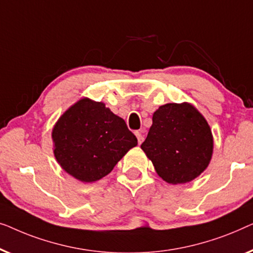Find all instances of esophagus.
I'll list each match as a JSON object with an SVG mask.
<instances>
[{"mask_svg":"<svg viewBox=\"0 0 253 253\" xmlns=\"http://www.w3.org/2000/svg\"><path fill=\"white\" fill-rule=\"evenodd\" d=\"M135 135H136V137H137V141H138V143H142V142H143V140H144V137H143V134H142V131H135Z\"/></svg>","mask_w":253,"mask_h":253,"instance_id":"1","label":"esophagus"}]
</instances>
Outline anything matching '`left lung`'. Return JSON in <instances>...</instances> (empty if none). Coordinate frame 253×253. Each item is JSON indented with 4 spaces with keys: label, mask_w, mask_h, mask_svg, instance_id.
Returning <instances> with one entry per match:
<instances>
[{
    "label": "left lung",
    "mask_w": 253,
    "mask_h": 253,
    "mask_svg": "<svg viewBox=\"0 0 253 253\" xmlns=\"http://www.w3.org/2000/svg\"><path fill=\"white\" fill-rule=\"evenodd\" d=\"M141 149L164 181L187 183L208 169L213 154V135L193 104L167 103L154 112Z\"/></svg>",
    "instance_id": "left-lung-1"
}]
</instances>
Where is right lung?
I'll return each mask as SVG.
<instances>
[{"label":"right lung","mask_w":253,"mask_h":253,"mask_svg":"<svg viewBox=\"0 0 253 253\" xmlns=\"http://www.w3.org/2000/svg\"><path fill=\"white\" fill-rule=\"evenodd\" d=\"M57 163L81 182H95L111 172L137 145L125 120L103 102L84 97L57 120L51 133Z\"/></svg>","instance_id":"add662e5"}]
</instances>
